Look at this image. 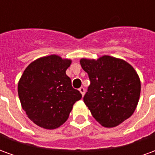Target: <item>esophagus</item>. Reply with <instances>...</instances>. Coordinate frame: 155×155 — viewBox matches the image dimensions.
I'll return each mask as SVG.
<instances>
[{"mask_svg": "<svg viewBox=\"0 0 155 155\" xmlns=\"http://www.w3.org/2000/svg\"><path fill=\"white\" fill-rule=\"evenodd\" d=\"M79 91H80V92H81V94H82V96H84V92H85V90H84V88L81 87L80 89H79Z\"/></svg>", "mask_w": 155, "mask_h": 155, "instance_id": "1", "label": "esophagus"}]
</instances>
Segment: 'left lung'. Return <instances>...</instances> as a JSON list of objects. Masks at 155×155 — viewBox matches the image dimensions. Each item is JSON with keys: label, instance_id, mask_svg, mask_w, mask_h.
<instances>
[{"label": "left lung", "instance_id": "8db88e82", "mask_svg": "<svg viewBox=\"0 0 155 155\" xmlns=\"http://www.w3.org/2000/svg\"><path fill=\"white\" fill-rule=\"evenodd\" d=\"M80 62L91 81L84 102L95 120L112 128L129 119L136 109L141 91L133 66L110 55L97 60L82 58Z\"/></svg>", "mask_w": 155, "mask_h": 155}]
</instances>
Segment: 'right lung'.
I'll return each instance as SVG.
<instances>
[{
	"label": "right lung",
	"instance_id": "1",
	"mask_svg": "<svg viewBox=\"0 0 155 155\" xmlns=\"http://www.w3.org/2000/svg\"><path fill=\"white\" fill-rule=\"evenodd\" d=\"M71 61L57 54L39 58L25 68L19 81L22 109L41 128L54 130L62 125L74 103L82 97L65 73Z\"/></svg>",
	"mask_w": 155,
	"mask_h": 155
}]
</instances>
